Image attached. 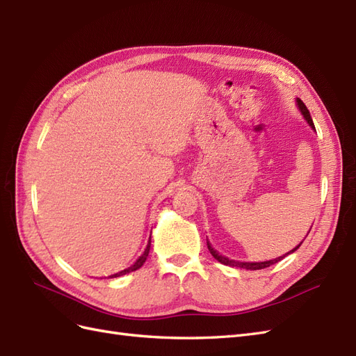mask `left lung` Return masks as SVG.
Segmentation results:
<instances>
[{
  "label": "left lung",
  "mask_w": 356,
  "mask_h": 356,
  "mask_svg": "<svg viewBox=\"0 0 356 356\" xmlns=\"http://www.w3.org/2000/svg\"><path fill=\"white\" fill-rule=\"evenodd\" d=\"M297 104H298V108L301 110V113H302V116H304V119L307 120V124L314 129V124H313V120H312V118H310V111L307 110V107H306V104L302 103V101L300 99V98H297ZM316 131V129H314ZM302 243V241H301ZM301 243L300 245L296 248V249H292L291 252H288L286 255H289V253H292V252H296L300 246H301ZM207 248H209V250H210V253L213 255V258L215 259H218L220 264H225V266H229V267H238V268H245V270H262V268H267V267H270V266H273V264H276V262H279V261H282L283 258H285L286 255H283V257H279V258H276V259H270V261H264V262H240V261H234V259H228L227 257H222V255H219V253L211 248V245L209 243V240H207Z\"/></svg>",
  "instance_id": "8db88e82"
}]
</instances>
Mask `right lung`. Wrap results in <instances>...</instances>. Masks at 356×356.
<instances>
[{
  "label": "right lung",
  "instance_id": "obj_1",
  "mask_svg": "<svg viewBox=\"0 0 356 356\" xmlns=\"http://www.w3.org/2000/svg\"><path fill=\"white\" fill-rule=\"evenodd\" d=\"M149 250H150V237H149V240L146 241V246H145L143 249H141V252L138 253V257H137L133 262L128 264V266H127L124 270H120V271H118V273H115V274H111V276H108V277H119V276H124V274H128V273H131V271L138 270V268L146 262L147 255H149Z\"/></svg>",
  "mask_w": 356,
  "mask_h": 356
}]
</instances>
